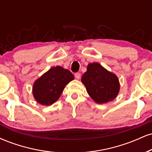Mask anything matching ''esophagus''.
<instances>
[{
  "label": "esophagus",
  "mask_w": 152,
  "mask_h": 152,
  "mask_svg": "<svg viewBox=\"0 0 152 152\" xmlns=\"http://www.w3.org/2000/svg\"><path fill=\"white\" fill-rule=\"evenodd\" d=\"M75 77H76V79H80V78H81V74L80 73H76L75 74Z\"/></svg>",
  "instance_id": "34e87169"
}]
</instances>
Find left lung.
<instances>
[{"mask_svg": "<svg viewBox=\"0 0 152 152\" xmlns=\"http://www.w3.org/2000/svg\"><path fill=\"white\" fill-rule=\"evenodd\" d=\"M81 81L91 98L97 104L114 100L120 89L117 76L99 63L88 64L86 72L82 76Z\"/></svg>", "mask_w": 152, "mask_h": 152, "instance_id": "left-lung-1", "label": "left lung"}]
</instances>
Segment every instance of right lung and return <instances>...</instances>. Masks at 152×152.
Here are the masks:
<instances>
[{"label":"right lung","mask_w":152,"mask_h":152,"mask_svg":"<svg viewBox=\"0 0 152 152\" xmlns=\"http://www.w3.org/2000/svg\"><path fill=\"white\" fill-rule=\"evenodd\" d=\"M74 79V75L68 69L58 66L51 68L34 82V99L42 105H51L59 99L66 85Z\"/></svg>","instance_id":"obj_1"}]
</instances>
